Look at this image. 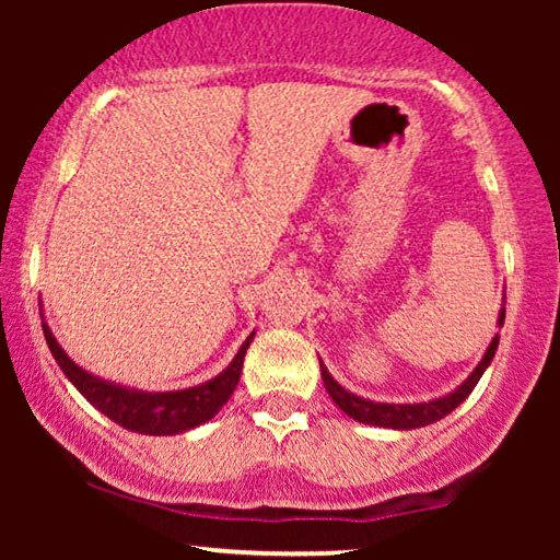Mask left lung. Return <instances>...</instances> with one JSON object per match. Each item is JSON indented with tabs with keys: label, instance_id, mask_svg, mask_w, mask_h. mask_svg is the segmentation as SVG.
I'll return each instance as SVG.
<instances>
[{
	"label": "left lung",
	"instance_id": "1",
	"mask_svg": "<svg viewBox=\"0 0 560 560\" xmlns=\"http://www.w3.org/2000/svg\"><path fill=\"white\" fill-rule=\"evenodd\" d=\"M497 326H504V305L497 316ZM497 343H500V334H494L492 343H489L481 362L474 366L469 377H466L462 385L456 389H451L448 395L435 397V400H425V402H374L366 400L362 395L349 393L347 387H341L331 374H328L326 364L320 362V380H324L326 393L331 395V400L339 405V408L347 412L349 418L359 420V423L366 425H380V428H395V431H412V428H423L431 425L435 420L446 418L451 410H456L466 397L471 395V389L477 387V382L481 380V374L487 372V366L492 364Z\"/></svg>",
	"mask_w": 560,
	"mask_h": 560
}]
</instances>
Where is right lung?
Segmentation results:
<instances>
[{
    "instance_id": "right-lung-1",
    "label": "right lung",
    "mask_w": 560,
    "mask_h": 560,
    "mask_svg": "<svg viewBox=\"0 0 560 560\" xmlns=\"http://www.w3.org/2000/svg\"><path fill=\"white\" fill-rule=\"evenodd\" d=\"M43 334L45 341H48L50 354L56 357L58 366L71 380V385L114 423L144 435H175L190 431V428L201 425L217 416L229 397H232L236 385H240L244 354H247L249 343L255 339V331H252L226 370L219 372L209 382L186 389H173V393H144V389L125 387L117 385V382L96 377V374L75 364L56 341V336H52L45 320Z\"/></svg>"
}]
</instances>
